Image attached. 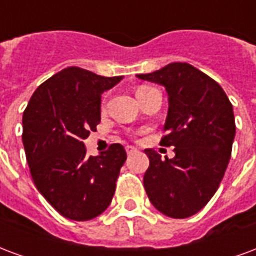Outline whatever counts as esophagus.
Masks as SVG:
<instances>
[{"mask_svg": "<svg viewBox=\"0 0 256 256\" xmlns=\"http://www.w3.org/2000/svg\"><path fill=\"white\" fill-rule=\"evenodd\" d=\"M136 152H137V149L134 146H126V153H128V154H133V153Z\"/></svg>", "mask_w": 256, "mask_h": 256, "instance_id": "1", "label": "esophagus"}]
</instances>
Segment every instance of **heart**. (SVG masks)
I'll return each mask as SVG.
<instances>
[{"mask_svg": "<svg viewBox=\"0 0 256 256\" xmlns=\"http://www.w3.org/2000/svg\"><path fill=\"white\" fill-rule=\"evenodd\" d=\"M149 90L148 86H141V88H140V90H138L137 92H142V90Z\"/></svg>", "mask_w": 256, "mask_h": 256, "instance_id": "b5f03b06", "label": "heart"}]
</instances>
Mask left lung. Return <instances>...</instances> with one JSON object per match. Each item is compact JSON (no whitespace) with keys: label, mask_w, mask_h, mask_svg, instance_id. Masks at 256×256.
Returning <instances> with one entry per match:
<instances>
[{"label":"left lung","mask_w":256,"mask_h":256,"mask_svg":"<svg viewBox=\"0 0 256 256\" xmlns=\"http://www.w3.org/2000/svg\"><path fill=\"white\" fill-rule=\"evenodd\" d=\"M137 78L162 85L168 94L162 144L175 146L162 160L145 149L149 168L144 187L160 213L187 218L212 200L224 178L236 133L232 104L209 76L186 62H174Z\"/></svg>","instance_id":"8db88e82"}]
</instances>
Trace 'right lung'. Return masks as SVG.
<instances>
[{
	"mask_svg": "<svg viewBox=\"0 0 256 256\" xmlns=\"http://www.w3.org/2000/svg\"><path fill=\"white\" fill-rule=\"evenodd\" d=\"M118 77H103L70 66L34 92L22 114V145L32 180L64 217L86 221L112 200L126 152L112 144L99 156H86L85 138L100 122L102 94Z\"/></svg>",
	"mask_w": 256,
	"mask_h": 256,
	"instance_id": "1",
	"label": "right lung"
}]
</instances>
